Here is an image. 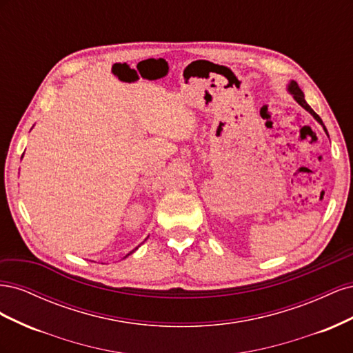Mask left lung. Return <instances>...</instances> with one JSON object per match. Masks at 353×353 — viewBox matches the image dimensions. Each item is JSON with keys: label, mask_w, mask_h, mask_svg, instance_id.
Segmentation results:
<instances>
[{"label": "left lung", "mask_w": 353, "mask_h": 353, "mask_svg": "<svg viewBox=\"0 0 353 353\" xmlns=\"http://www.w3.org/2000/svg\"><path fill=\"white\" fill-rule=\"evenodd\" d=\"M288 91H290L292 94H293V97H294V100L299 103V104H301L302 105V108L305 109V110H307L309 113H311L314 117H315V119L319 122V123H321L323 126H324V123H323V121H321V117H319L312 109H311V105H309L306 101H305V95H303V92H302V90L301 88H299V85L293 81L290 85H288ZM324 131L327 132V130H325V126H324Z\"/></svg>", "instance_id": "obj_1"}]
</instances>
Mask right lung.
I'll list each match as a JSON object with an SVG mask.
<instances>
[{
    "label": "right lung",
    "mask_w": 353,
    "mask_h": 353,
    "mask_svg": "<svg viewBox=\"0 0 353 353\" xmlns=\"http://www.w3.org/2000/svg\"><path fill=\"white\" fill-rule=\"evenodd\" d=\"M132 252H134V250H132ZM132 252H131V253H132ZM128 254H130V253H128Z\"/></svg>",
    "instance_id": "add662e5"
}]
</instances>
